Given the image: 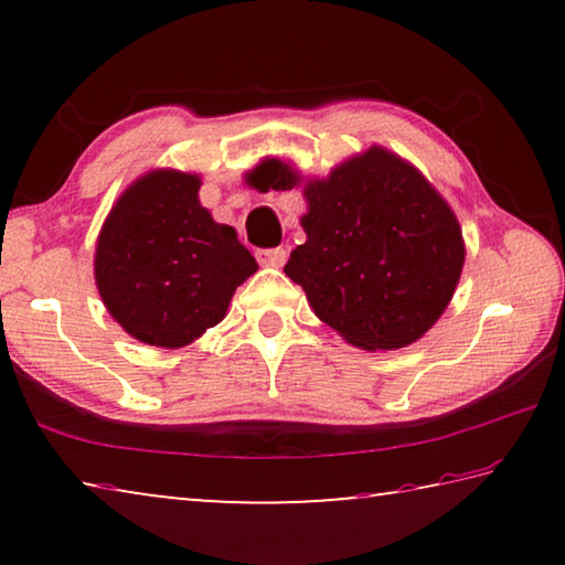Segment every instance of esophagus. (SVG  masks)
Instances as JSON below:
<instances>
[{
	"label": "esophagus",
	"instance_id": "esophagus-1",
	"mask_svg": "<svg viewBox=\"0 0 565 565\" xmlns=\"http://www.w3.org/2000/svg\"><path fill=\"white\" fill-rule=\"evenodd\" d=\"M256 259H259L264 266H274V269H279V266H284L286 259H289V252H286L284 246L262 248V252L256 254Z\"/></svg>",
	"mask_w": 565,
	"mask_h": 565
}]
</instances>
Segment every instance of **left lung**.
<instances>
[{
	"mask_svg": "<svg viewBox=\"0 0 565 565\" xmlns=\"http://www.w3.org/2000/svg\"><path fill=\"white\" fill-rule=\"evenodd\" d=\"M248 179L264 191L301 181L281 159H264ZM303 196L306 242L284 271L313 313L366 351L404 349L424 337L451 301L466 259L446 199L381 147L309 181Z\"/></svg>",
	"mask_w": 565,
	"mask_h": 565,
	"instance_id": "left-lung-1",
	"label": "left lung"
}]
</instances>
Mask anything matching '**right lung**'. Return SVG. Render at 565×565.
Here are the masks:
<instances>
[{"label": "right lung", "mask_w": 565, "mask_h": 565, "mask_svg": "<svg viewBox=\"0 0 565 565\" xmlns=\"http://www.w3.org/2000/svg\"><path fill=\"white\" fill-rule=\"evenodd\" d=\"M202 179L149 171L124 191L104 222L94 279L129 337L179 349L226 317L228 301L259 266L234 226L199 202Z\"/></svg>", "instance_id": "right-lung-1"}]
</instances>
